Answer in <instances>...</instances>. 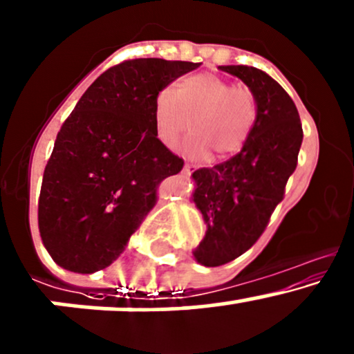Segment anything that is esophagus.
I'll use <instances>...</instances> for the list:
<instances>
[{
  "instance_id": "esophagus-1",
  "label": "esophagus",
  "mask_w": 354,
  "mask_h": 354,
  "mask_svg": "<svg viewBox=\"0 0 354 354\" xmlns=\"http://www.w3.org/2000/svg\"><path fill=\"white\" fill-rule=\"evenodd\" d=\"M193 171H195V166H193V165H185V167H183V173L185 174H192Z\"/></svg>"
}]
</instances>
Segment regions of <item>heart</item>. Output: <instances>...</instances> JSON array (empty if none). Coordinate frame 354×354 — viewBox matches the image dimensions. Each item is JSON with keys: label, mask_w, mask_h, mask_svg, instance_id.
<instances>
[{"label": "heart", "mask_w": 354, "mask_h": 354, "mask_svg": "<svg viewBox=\"0 0 354 354\" xmlns=\"http://www.w3.org/2000/svg\"><path fill=\"white\" fill-rule=\"evenodd\" d=\"M154 129L162 146L174 149L187 136L192 118L188 151L193 156H229L241 151L258 117L256 96L248 88H234L215 74L183 77L173 89L154 98Z\"/></svg>", "instance_id": "obj_1"}]
</instances>
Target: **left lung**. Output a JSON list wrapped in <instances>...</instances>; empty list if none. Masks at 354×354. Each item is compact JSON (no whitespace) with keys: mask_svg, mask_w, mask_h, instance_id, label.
<instances>
[{"mask_svg":"<svg viewBox=\"0 0 354 354\" xmlns=\"http://www.w3.org/2000/svg\"><path fill=\"white\" fill-rule=\"evenodd\" d=\"M254 93L258 117L239 154L192 174V200L207 224L193 251L203 266L244 254L266 229L297 167L304 132L295 103L270 74L249 66H218Z\"/></svg>","mask_w":354,"mask_h":354,"instance_id":"8db88e82","label":"left lung"}]
</instances>
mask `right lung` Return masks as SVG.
I'll return each instance as SVG.
<instances>
[{
    "label": "right lung",
    "instance_id": "1",
    "mask_svg": "<svg viewBox=\"0 0 354 354\" xmlns=\"http://www.w3.org/2000/svg\"><path fill=\"white\" fill-rule=\"evenodd\" d=\"M200 62L132 59L102 74L62 124L39 198L42 243L74 273L110 266L127 245L158 187L183 169L156 136L154 98Z\"/></svg>",
    "mask_w": 354,
    "mask_h": 354
}]
</instances>
